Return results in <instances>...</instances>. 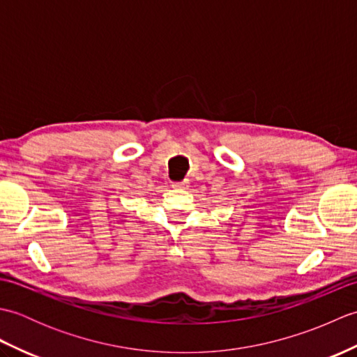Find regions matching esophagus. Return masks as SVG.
Masks as SVG:
<instances>
[{"instance_id":"obj_1","label":"esophagus","mask_w":357,"mask_h":357,"mask_svg":"<svg viewBox=\"0 0 357 357\" xmlns=\"http://www.w3.org/2000/svg\"><path fill=\"white\" fill-rule=\"evenodd\" d=\"M172 187L173 188H187L188 183H187V181H179V183H173Z\"/></svg>"}]
</instances>
